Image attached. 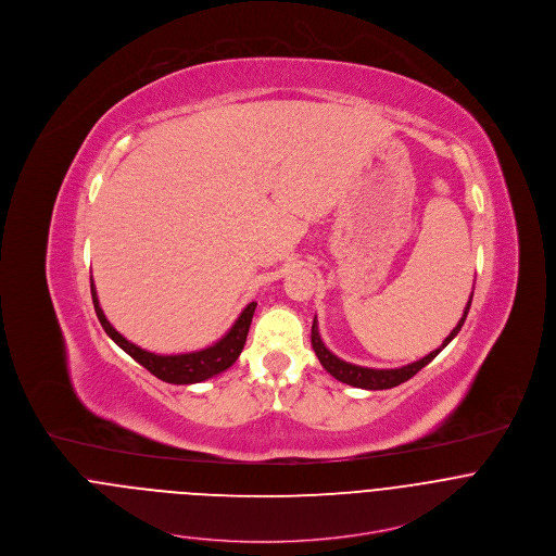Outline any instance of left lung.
Instances as JSON below:
<instances>
[{"label": "left lung", "mask_w": 556, "mask_h": 556, "mask_svg": "<svg viewBox=\"0 0 556 556\" xmlns=\"http://www.w3.org/2000/svg\"><path fill=\"white\" fill-rule=\"evenodd\" d=\"M471 300H473V293H471ZM471 300L467 302V308H465V315L458 320V325L452 329V333L443 340V344L439 349H434L432 353H428L426 357H421L419 362H413V364H406L402 368H392V370H377V368H364V366H355V364H349V362H342L340 357H336L320 340L318 336L317 317L313 320V349L317 353L318 362L320 366L338 381L346 383V386H353V388H362V390H392L400 383L408 381L410 377H415L424 366H428L454 338L456 333L460 331V327L465 325V318L469 315V308H471Z\"/></svg>", "instance_id": "8db88e82"}]
</instances>
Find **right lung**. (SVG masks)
<instances>
[{
	"label": "right lung",
	"instance_id": "obj_1",
	"mask_svg": "<svg viewBox=\"0 0 556 556\" xmlns=\"http://www.w3.org/2000/svg\"><path fill=\"white\" fill-rule=\"evenodd\" d=\"M91 285V300H93V308H96V317L100 320V325L104 327V331L109 333V338L122 346L135 362H139L143 368H148L154 377H159L160 381L173 383V386H190V383H201L205 379H212L220 372H225L227 368H231L238 362L239 353L245 344V336L252 323V315L256 304H248L243 308V313L239 315L238 320L233 323V327L227 331V336H223L216 344L201 349V351H192V353H177V355H159V353H150L137 344H132L130 340H126L109 320L104 317L98 295H96V287L93 280L89 278Z\"/></svg>",
	"mask_w": 556,
	"mask_h": 556
}]
</instances>
